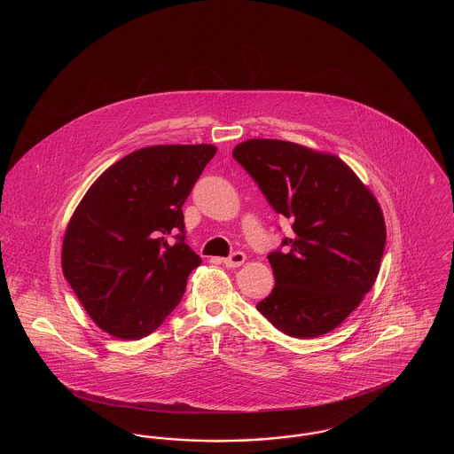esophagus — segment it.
Wrapping results in <instances>:
<instances>
[{
	"label": "esophagus",
	"mask_w": 454,
	"mask_h": 454,
	"mask_svg": "<svg viewBox=\"0 0 454 454\" xmlns=\"http://www.w3.org/2000/svg\"><path fill=\"white\" fill-rule=\"evenodd\" d=\"M245 260H247V257H245L243 252H235V254H231L230 257H226L223 262H224L226 267H239Z\"/></svg>",
	"instance_id": "34e87169"
}]
</instances>
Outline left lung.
Returning a JSON list of instances; mask_svg holds the SVG:
<instances>
[{
	"mask_svg": "<svg viewBox=\"0 0 454 454\" xmlns=\"http://www.w3.org/2000/svg\"><path fill=\"white\" fill-rule=\"evenodd\" d=\"M233 158L294 231L287 252L267 257L276 286L257 309L286 335L328 333L378 278L387 226L376 197L339 156L296 143L248 139Z\"/></svg>",
	"mask_w": 454,
	"mask_h": 454,
	"instance_id": "obj_1",
	"label": "left lung"
}]
</instances>
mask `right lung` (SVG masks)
<instances>
[{"label":"right lung","mask_w":454,"mask_h":454,"mask_svg":"<svg viewBox=\"0 0 454 454\" xmlns=\"http://www.w3.org/2000/svg\"><path fill=\"white\" fill-rule=\"evenodd\" d=\"M216 152L213 145L141 148L102 173L74 209L63 274L104 332L146 337L182 300L200 265L185 243L182 206Z\"/></svg>","instance_id":"obj_1"}]
</instances>
